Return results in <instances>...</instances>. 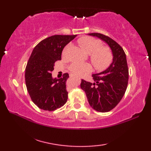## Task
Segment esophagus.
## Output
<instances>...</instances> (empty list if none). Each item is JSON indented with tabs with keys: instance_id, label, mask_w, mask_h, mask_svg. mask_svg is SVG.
<instances>
[{
	"instance_id": "esophagus-1",
	"label": "esophagus",
	"mask_w": 151,
	"mask_h": 151,
	"mask_svg": "<svg viewBox=\"0 0 151 151\" xmlns=\"http://www.w3.org/2000/svg\"><path fill=\"white\" fill-rule=\"evenodd\" d=\"M70 77H72V76H74L73 75H70Z\"/></svg>"
}]
</instances>
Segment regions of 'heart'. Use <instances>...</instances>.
I'll return each instance as SVG.
<instances>
[{
    "mask_svg": "<svg viewBox=\"0 0 151 151\" xmlns=\"http://www.w3.org/2000/svg\"><path fill=\"white\" fill-rule=\"evenodd\" d=\"M78 42L79 45L86 53L90 54L91 61L96 69L104 70L110 65L113 59L111 50L108 47L101 46V40L85 36L80 38ZM68 48L69 45L64 48L62 52L63 56L65 55ZM69 69L74 75L82 76L91 71V66L89 63H74L70 65Z\"/></svg>",
    "mask_w": 151,
    "mask_h": 151,
    "instance_id": "heart-1",
    "label": "heart"
}]
</instances>
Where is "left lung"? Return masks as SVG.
Masks as SVG:
<instances>
[{"label": "left lung", "mask_w": 151, "mask_h": 151, "mask_svg": "<svg viewBox=\"0 0 151 151\" xmlns=\"http://www.w3.org/2000/svg\"><path fill=\"white\" fill-rule=\"evenodd\" d=\"M88 35L106 43L111 50L113 61L101 73L93 74V82L82 80L81 88L86 93L89 105L99 112H107L114 108L123 98L129 81L126 54L119 45L107 36L99 33Z\"/></svg>", "instance_id": "obj_1"}]
</instances>
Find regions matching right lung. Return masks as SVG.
I'll return each instance as SVG.
<instances>
[{"mask_svg":"<svg viewBox=\"0 0 151 151\" xmlns=\"http://www.w3.org/2000/svg\"><path fill=\"white\" fill-rule=\"evenodd\" d=\"M76 35H54L42 40L34 47L25 69V82L32 101L38 108L54 111L66 103L68 92L66 81L69 74L53 78L54 63L62 59L66 45Z\"/></svg>","mask_w":151,"mask_h":151,"instance_id":"add662e5","label":"right lung"}]
</instances>
